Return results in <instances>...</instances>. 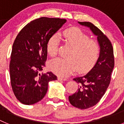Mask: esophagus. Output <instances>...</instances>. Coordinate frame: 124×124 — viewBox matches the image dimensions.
<instances>
[{
	"instance_id": "34e87169",
	"label": "esophagus",
	"mask_w": 124,
	"mask_h": 124,
	"mask_svg": "<svg viewBox=\"0 0 124 124\" xmlns=\"http://www.w3.org/2000/svg\"><path fill=\"white\" fill-rule=\"evenodd\" d=\"M58 79L59 80V81H66L67 80V79L65 78H63V77H58Z\"/></svg>"
}]
</instances>
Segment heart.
<instances>
[{"instance_id":"heart-1","label":"heart","mask_w":124,"mask_h":124,"mask_svg":"<svg viewBox=\"0 0 124 124\" xmlns=\"http://www.w3.org/2000/svg\"><path fill=\"white\" fill-rule=\"evenodd\" d=\"M66 43L72 48L67 57L54 59L49 63L51 71L61 76H68L77 68L79 71L84 72L91 69L96 64L100 56L101 48L96 41L89 37L78 28H70L63 32ZM60 37L53 34L46 43V51L51 57L56 55Z\"/></svg>"}]
</instances>
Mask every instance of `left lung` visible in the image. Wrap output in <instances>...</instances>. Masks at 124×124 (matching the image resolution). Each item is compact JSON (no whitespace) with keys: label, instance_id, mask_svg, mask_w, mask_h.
Wrapping results in <instances>:
<instances>
[{"label":"left lung","instance_id":"8db88e82","mask_svg":"<svg viewBox=\"0 0 124 124\" xmlns=\"http://www.w3.org/2000/svg\"><path fill=\"white\" fill-rule=\"evenodd\" d=\"M88 27L97 37L101 48L99 58L94 67L87 74L73 79L79 84L78 91L69 96V101L74 107L86 109L95 106L104 95L109 87L111 73L114 67V57L110 40L99 28L91 22H80Z\"/></svg>","mask_w":124,"mask_h":124}]
</instances>
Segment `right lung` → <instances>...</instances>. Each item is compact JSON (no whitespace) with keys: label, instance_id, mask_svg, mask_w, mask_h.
Masks as SVG:
<instances>
[{"label":"right lung","instance_id":"obj_1","mask_svg":"<svg viewBox=\"0 0 124 124\" xmlns=\"http://www.w3.org/2000/svg\"><path fill=\"white\" fill-rule=\"evenodd\" d=\"M66 22V19L41 17L25 25L15 38L10 77L15 97L23 104L41 101L46 94L49 82L57 79L51 72H40L45 66L47 41Z\"/></svg>","mask_w":124,"mask_h":124}]
</instances>
